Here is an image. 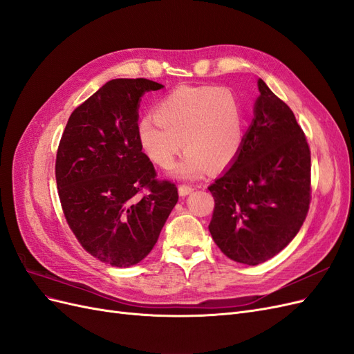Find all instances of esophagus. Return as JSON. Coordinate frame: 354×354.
Here are the masks:
<instances>
[{
	"label": "esophagus",
	"instance_id": "1",
	"mask_svg": "<svg viewBox=\"0 0 354 354\" xmlns=\"http://www.w3.org/2000/svg\"><path fill=\"white\" fill-rule=\"evenodd\" d=\"M195 190V187L194 186H189V185H180L178 186V195L181 196V198H185V196H187L189 194H192V192Z\"/></svg>",
	"mask_w": 354,
	"mask_h": 354
}]
</instances>
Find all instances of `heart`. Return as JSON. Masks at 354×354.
I'll list each match as a JSON object with an SVG mask.
<instances>
[{"instance_id":"heart-1","label":"heart","mask_w":354,"mask_h":354,"mask_svg":"<svg viewBox=\"0 0 354 354\" xmlns=\"http://www.w3.org/2000/svg\"><path fill=\"white\" fill-rule=\"evenodd\" d=\"M153 116L138 122V143L156 167L169 169L183 142L186 155L177 173L185 178H196L208 167L226 168L241 151L243 111L230 88L183 85L158 103Z\"/></svg>"}]
</instances>
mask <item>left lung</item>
<instances>
[{
  "instance_id": "1",
  "label": "left lung",
  "mask_w": 354,
  "mask_h": 354,
  "mask_svg": "<svg viewBox=\"0 0 354 354\" xmlns=\"http://www.w3.org/2000/svg\"><path fill=\"white\" fill-rule=\"evenodd\" d=\"M254 120L232 167L208 187L209 233L230 260L257 266L291 242L312 201L310 147L294 112L257 81Z\"/></svg>"
}]
</instances>
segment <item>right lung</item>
I'll return each instance as SVG.
<instances>
[{
    "mask_svg": "<svg viewBox=\"0 0 354 354\" xmlns=\"http://www.w3.org/2000/svg\"><path fill=\"white\" fill-rule=\"evenodd\" d=\"M162 87L145 78L106 82L72 112L57 147L68 226L85 251L113 267L152 251L178 201L177 186L158 178L137 138L140 97Z\"/></svg>",
    "mask_w": 354,
    "mask_h": 354,
    "instance_id": "obj_1",
    "label": "right lung"
}]
</instances>
